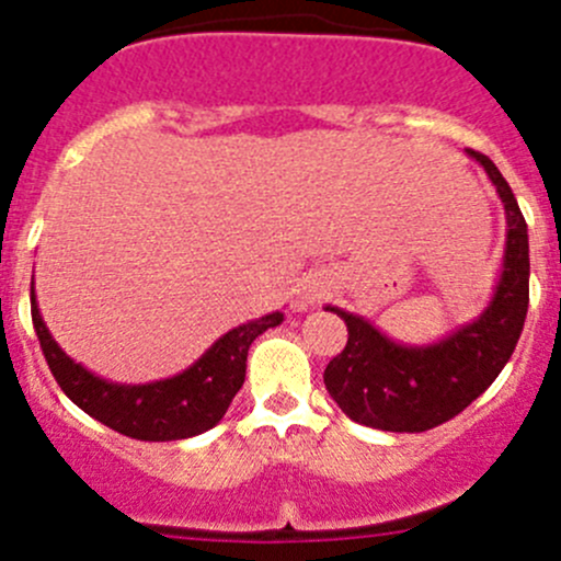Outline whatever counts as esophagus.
Masks as SVG:
<instances>
[{"mask_svg": "<svg viewBox=\"0 0 561 561\" xmlns=\"http://www.w3.org/2000/svg\"><path fill=\"white\" fill-rule=\"evenodd\" d=\"M325 293L328 282L322 279V276H307V279L301 282V287H298V301H301V307H312L320 298H325Z\"/></svg>", "mask_w": 561, "mask_h": 561, "instance_id": "1", "label": "esophagus"}]
</instances>
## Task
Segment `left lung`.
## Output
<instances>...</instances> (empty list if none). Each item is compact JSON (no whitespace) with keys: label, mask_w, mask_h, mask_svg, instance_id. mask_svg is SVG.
I'll return each mask as SVG.
<instances>
[{"label":"left lung","mask_w":561,"mask_h":561,"mask_svg":"<svg viewBox=\"0 0 561 561\" xmlns=\"http://www.w3.org/2000/svg\"><path fill=\"white\" fill-rule=\"evenodd\" d=\"M505 206V254L491 301L474 320L428 344L396 342L366 317L325 304L347 322V344L325 366L328 393L350 421L380 432H426L456 417L500 377L529 307V233L494 162L467 149Z\"/></svg>","instance_id":"obj_1"}]
</instances>
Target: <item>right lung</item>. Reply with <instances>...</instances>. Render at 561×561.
Here are the masks:
<instances>
[{
	"label": "right lung",
	"mask_w": 561,
	"mask_h": 561,
	"mask_svg": "<svg viewBox=\"0 0 561 561\" xmlns=\"http://www.w3.org/2000/svg\"><path fill=\"white\" fill-rule=\"evenodd\" d=\"M282 320H285V312H271L257 320L241 322L233 331L222 333L195 364L186 366L179 375L127 386V382H113L94 375L59 347L39 314L35 279H32V322H35L39 347L59 388L94 421L144 443L197 437L217 426L233 396L244 386L247 355L252 342L263 331L279 325Z\"/></svg>",
	"instance_id": "add662e5"
}]
</instances>
